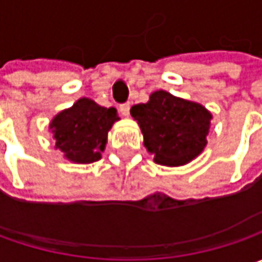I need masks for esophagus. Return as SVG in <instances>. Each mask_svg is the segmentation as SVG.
<instances>
[{
  "label": "esophagus",
  "mask_w": 262,
  "mask_h": 262,
  "mask_svg": "<svg viewBox=\"0 0 262 262\" xmlns=\"http://www.w3.org/2000/svg\"><path fill=\"white\" fill-rule=\"evenodd\" d=\"M129 107H131L129 103H122V105L119 106V112H121V115H124V116L129 115Z\"/></svg>",
  "instance_id": "1"
}]
</instances>
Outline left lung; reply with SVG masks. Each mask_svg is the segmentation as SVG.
Listing matches in <instances>:
<instances>
[{
	"label": "left lung",
	"mask_w": 262,
	"mask_h": 262,
	"mask_svg": "<svg viewBox=\"0 0 262 262\" xmlns=\"http://www.w3.org/2000/svg\"><path fill=\"white\" fill-rule=\"evenodd\" d=\"M129 112L159 165L182 166L206 147L211 114L204 106L159 90L147 103L134 105Z\"/></svg>",
	"instance_id": "8db88e82"
}]
</instances>
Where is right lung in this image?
Masks as SVG:
<instances>
[{
	"mask_svg": "<svg viewBox=\"0 0 262 262\" xmlns=\"http://www.w3.org/2000/svg\"><path fill=\"white\" fill-rule=\"evenodd\" d=\"M118 119L115 107H103L83 97L52 119L56 148L71 162H96L105 148L107 131Z\"/></svg>",
	"mask_w": 262,
	"mask_h": 262,
	"instance_id": "1",
	"label": "right lung"
}]
</instances>
